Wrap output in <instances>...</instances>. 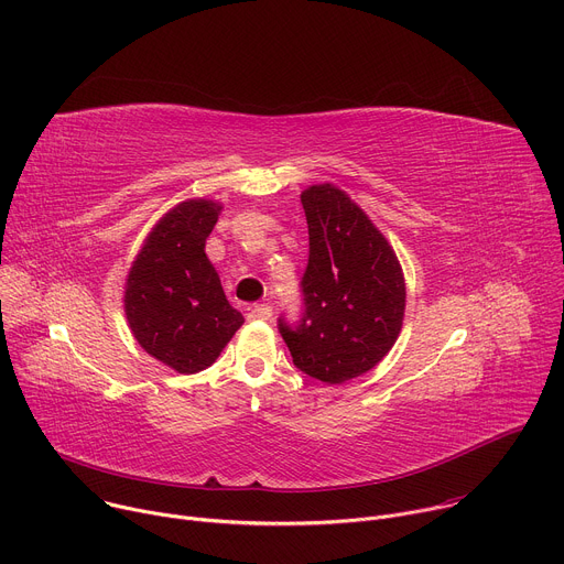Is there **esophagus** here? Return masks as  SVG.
I'll list each match as a JSON object with an SVG mask.
<instances>
[{"mask_svg": "<svg viewBox=\"0 0 564 564\" xmlns=\"http://www.w3.org/2000/svg\"><path fill=\"white\" fill-rule=\"evenodd\" d=\"M270 316H272V307L265 305V303L252 305L250 312H248V318H250V321H268Z\"/></svg>", "mask_w": 564, "mask_h": 564, "instance_id": "obj_1", "label": "esophagus"}]
</instances>
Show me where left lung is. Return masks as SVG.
I'll list each match as a JSON object with an SVG mask.
<instances>
[{
  "label": "left lung",
  "mask_w": 564,
  "mask_h": 564,
  "mask_svg": "<svg viewBox=\"0 0 564 564\" xmlns=\"http://www.w3.org/2000/svg\"><path fill=\"white\" fill-rule=\"evenodd\" d=\"M310 257L303 316L279 318L292 361L324 383L375 368L394 346L406 310L404 272L383 234L346 192L326 183L301 194Z\"/></svg>",
  "instance_id": "left-lung-1"
}]
</instances>
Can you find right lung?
Wrapping results in <instances>:
<instances>
[{
	"label": "right lung",
	"mask_w": 564,
	"mask_h": 564,
	"mask_svg": "<svg viewBox=\"0 0 564 564\" xmlns=\"http://www.w3.org/2000/svg\"><path fill=\"white\" fill-rule=\"evenodd\" d=\"M220 205L194 198L176 205L144 238L124 285L129 328L153 359L183 375L205 370L243 326L205 254Z\"/></svg>",
	"instance_id": "1"
}]
</instances>
